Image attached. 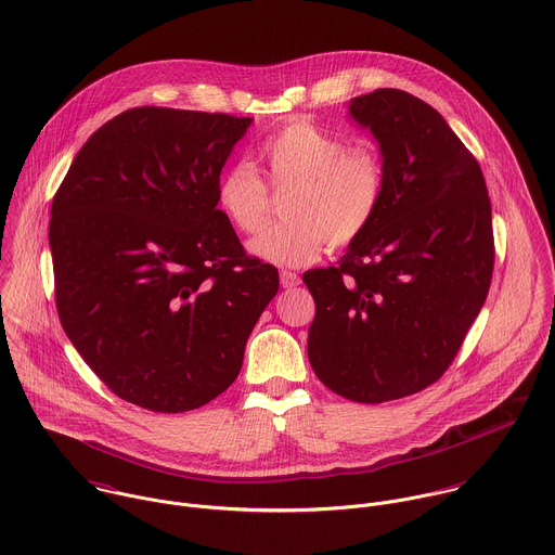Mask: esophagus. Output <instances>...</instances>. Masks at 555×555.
I'll list each match as a JSON object with an SVG mask.
<instances>
[{"label":"esophagus","instance_id":"34e87169","mask_svg":"<svg viewBox=\"0 0 555 555\" xmlns=\"http://www.w3.org/2000/svg\"><path fill=\"white\" fill-rule=\"evenodd\" d=\"M281 285L285 287V289H292V287H296V285H300V276L296 274V272H289V270H283L281 272Z\"/></svg>","mask_w":555,"mask_h":555}]
</instances>
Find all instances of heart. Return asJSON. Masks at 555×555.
Here are the masks:
<instances>
[{
	"instance_id": "1",
	"label": "heart",
	"mask_w": 555,
	"mask_h": 555,
	"mask_svg": "<svg viewBox=\"0 0 555 555\" xmlns=\"http://www.w3.org/2000/svg\"><path fill=\"white\" fill-rule=\"evenodd\" d=\"M259 157L272 192H285V220L250 242V253L263 261L298 268L311 263L326 244L348 248L367 233L383 207L387 179L380 153L348 146L307 118H294L270 133ZM216 201L242 233L259 231L272 207L266 181L244 162L220 175Z\"/></svg>"
}]
</instances>
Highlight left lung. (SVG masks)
Listing matches in <instances>:
<instances>
[{
  "instance_id": "8db88e82",
  "label": "left lung",
  "mask_w": 555,
  "mask_h": 555,
  "mask_svg": "<svg viewBox=\"0 0 555 555\" xmlns=\"http://www.w3.org/2000/svg\"><path fill=\"white\" fill-rule=\"evenodd\" d=\"M385 164L383 207L337 268L302 274L309 361L337 396L380 404L437 383L493 279L491 198L474 153L426 101L378 88L350 101Z\"/></svg>"
}]
</instances>
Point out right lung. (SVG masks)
I'll use <instances>...</instances> for the list:
<instances>
[{"mask_svg": "<svg viewBox=\"0 0 555 555\" xmlns=\"http://www.w3.org/2000/svg\"><path fill=\"white\" fill-rule=\"evenodd\" d=\"M253 118L131 107L75 155L49 220L60 324L105 387L185 413L237 378L279 270L246 255L216 183Z\"/></svg>", "mask_w": 555, "mask_h": 555, "instance_id": "right-lung-1", "label": "right lung"}]
</instances>
